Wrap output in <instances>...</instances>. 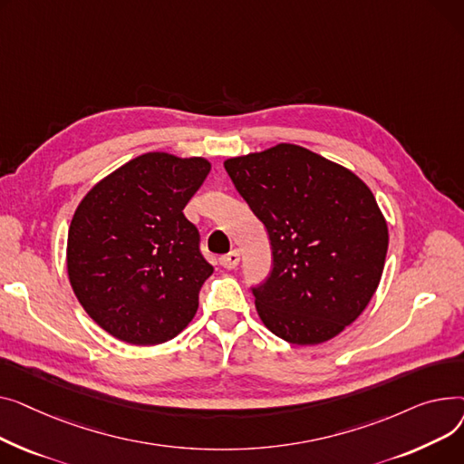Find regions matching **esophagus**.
<instances>
[{
  "label": "esophagus",
  "mask_w": 464,
  "mask_h": 464,
  "mask_svg": "<svg viewBox=\"0 0 464 464\" xmlns=\"http://www.w3.org/2000/svg\"><path fill=\"white\" fill-rule=\"evenodd\" d=\"M219 262H221V266H223V267H227V269H234V267L239 264V253H237V251H230L228 255L221 256V258H219Z\"/></svg>",
  "instance_id": "1"
}]
</instances>
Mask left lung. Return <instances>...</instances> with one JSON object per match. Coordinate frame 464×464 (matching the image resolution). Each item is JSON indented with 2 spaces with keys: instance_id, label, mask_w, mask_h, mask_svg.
Instances as JSON below:
<instances>
[{
  "instance_id": "left-lung-1",
  "label": "left lung",
  "mask_w": 464,
  "mask_h": 464,
  "mask_svg": "<svg viewBox=\"0 0 464 464\" xmlns=\"http://www.w3.org/2000/svg\"><path fill=\"white\" fill-rule=\"evenodd\" d=\"M225 170L269 236L274 267L251 288L266 328L302 346L339 335L386 262L388 225L371 188L294 144L227 159Z\"/></svg>"
}]
</instances>
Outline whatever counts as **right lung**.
<instances>
[{"mask_svg": "<svg viewBox=\"0 0 464 464\" xmlns=\"http://www.w3.org/2000/svg\"><path fill=\"white\" fill-rule=\"evenodd\" d=\"M211 165L144 153L106 176L74 211L67 271L80 305L116 339L150 346L193 320L213 266L183 208Z\"/></svg>", "mask_w": 464, "mask_h": 464, "instance_id": "right-lung-1", "label": "right lung"}]
</instances>
